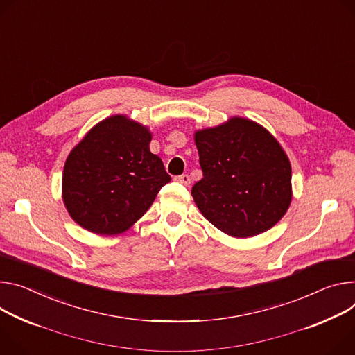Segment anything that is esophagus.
Wrapping results in <instances>:
<instances>
[{"label":"esophagus","mask_w":355,"mask_h":355,"mask_svg":"<svg viewBox=\"0 0 355 355\" xmlns=\"http://www.w3.org/2000/svg\"><path fill=\"white\" fill-rule=\"evenodd\" d=\"M175 181H178V182H181V184H184V185H189L191 178H189V175H188V174H182V175L175 177Z\"/></svg>","instance_id":"34e87169"}]
</instances>
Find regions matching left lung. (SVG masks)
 Masks as SVG:
<instances>
[{
  "instance_id": "1",
  "label": "left lung",
  "mask_w": 355,
  "mask_h": 355,
  "mask_svg": "<svg viewBox=\"0 0 355 355\" xmlns=\"http://www.w3.org/2000/svg\"><path fill=\"white\" fill-rule=\"evenodd\" d=\"M194 140L204 177L191 194L201 214L234 238L275 227L292 201V167L279 141L243 117L198 130Z\"/></svg>"
}]
</instances>
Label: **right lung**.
<instances>
[{"label": "right lung", "mask_w": 355, "mask_h": 355, "mask_svg": "<svg viewBox=\"0 0 355 355\" xmlns=\"http://www.w3.org/2000/svg\"><path fill=\"white\" fill-rule=\"evenodd\" d=\"M150 141L146 125L116 114L92 127L73 147L63 167L62 198L82 228L119 235L147 212L171 180Z\"/></svg>", "instance_id": "right-lung-1"}]
</instances>
